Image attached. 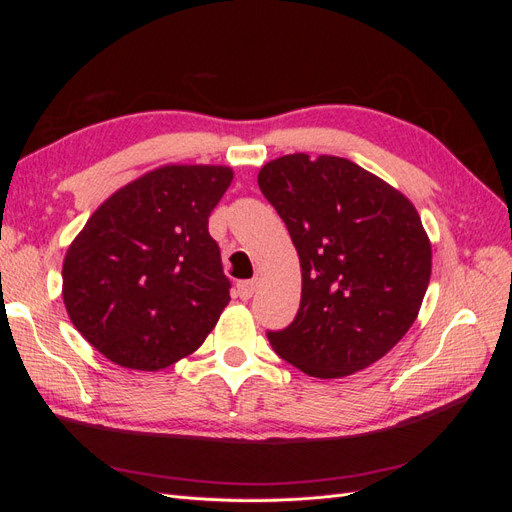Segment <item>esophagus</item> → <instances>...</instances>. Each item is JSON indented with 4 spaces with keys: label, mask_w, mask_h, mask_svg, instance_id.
I'll return each mask as SVG.
<instances>
[{
    "label": "esophagus",
    "mask_w": 512,
    "mask_h": 512,
    "mask_svg": "<svg viewBox=\"0 0 512 512\" xmlns=\"http://www.w3.org/2000/svg\"><path fill=\"white\" fill-rule=\"evenodd\" d=\"M254 290H256V282H254V280H250V282H239V284H237V297H241L243 301L252 299Z\"/></svg>",
    "instance_id": "34e87169"
}]
</instances>
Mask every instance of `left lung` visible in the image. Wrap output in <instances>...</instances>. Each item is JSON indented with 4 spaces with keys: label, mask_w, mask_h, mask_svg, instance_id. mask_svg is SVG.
Instances as JSON below:
<instances>
[{
    "label": "left lung",
    "mask_w": 512,
    "mask_h": 512,
    "mask_svg": "<svg viewBox=\"0 0 512 512\" xmlns=\"http://www.w3.org/2000/svg\"><path fill=\"white\" fill-rule=\"evenodd\" d=\"M301 262V305L273 350L314 378L376 363L414 324L431 241L410 200L346 158L290 153L258 173Z\"/></svg>",
    "instance_id": "obj_1"
}]
</instances>
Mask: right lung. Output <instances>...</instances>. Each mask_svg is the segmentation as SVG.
Returning a JSON list of instances; mask_svg holds the SVG:
<instances>
[{
    "label": "right lung",
    "mask_w": 512,
    "mask_h": 512,
    "mask_svg": "<svg viewBox=\"0 0 512 512\" xmlns=\"http://www.w3.org/2000/svg\"><path fill=\"white\" fill-rule=\"evenodd\" d=\"M232 168L166 164L123 185L70 243L66 312L108 361L158 371L192 354L230 301L209 215Z\"/></svg>",
    "instance_id": "right-lung-1"
}]
</instances>
